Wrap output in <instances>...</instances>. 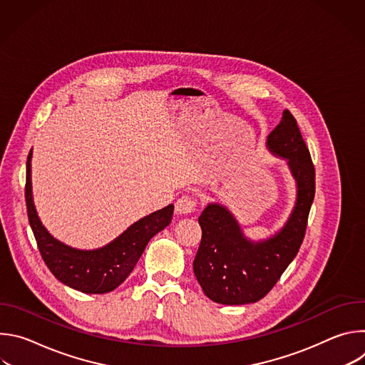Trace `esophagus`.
I'll return each mask as SVG.
<instances>
[{"label":"esophagus","instance_id":"34e87169","mask_svg":"<svg viewBox=\"0 0 365 365\" xmlns=\"http://www.w3.org/2000/svg\"><path fill=\"white\" fill-rule=\"evenodd\" d=\"M197 206V199L189 195H183L176 200V212L179 215H189L192 214Z\"/></svg>","mask_w":365,"mask_h":365}]
</instances>
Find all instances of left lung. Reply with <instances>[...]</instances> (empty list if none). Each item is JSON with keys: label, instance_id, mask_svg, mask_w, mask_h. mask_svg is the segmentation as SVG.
<instances>
[{"label": "left lung", "instance_id": "1", "mask_svg": "<svg viewBox=\"0 0 365 365\" xmlns=\"http://www.w3.org/2000/svg\"><path fill=\"white\" fill-rule=\"evenodd\" d=\"M267 147L287 160L297 185V197L284 227L272 238L250 241L225 206L207 205L199 224L202 240L193 262L195 276L211 300L245 304L263 299L296 257L315 197V168L297 121L284 110L269 134Z\"/></svg>", "mask_w": 365, "mask_h": 365}]
</instances>
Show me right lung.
<instances>
[{"instance_id":"obj_1","label":"right lung","mask_w":365,"mask_h":365,"mask_svg":"<svg viewBox=\"0 0 365 365\" xmlns=\"http://www.w3.org/2000/svg\"><path fill=\"white\" fill-rule=\"evenodd\" d=\"M24 195L29 222L43 262L59 282L89 294L117 289L133 272L148 241L170 224L173 215V205H168L134 222L106 247L78 250L51 237L38 220L31 195V150L27 158Z\"/></svg>"}]
</instances>
